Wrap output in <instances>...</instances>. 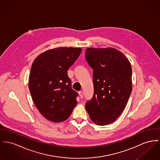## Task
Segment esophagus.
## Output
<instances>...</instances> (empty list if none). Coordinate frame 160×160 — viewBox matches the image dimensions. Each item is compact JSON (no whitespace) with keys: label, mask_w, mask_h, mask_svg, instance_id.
Segmentation results:
<instances>
[{"label":"esophagus","mask_w":160,"mask_h":160,"mask_svg":"<svg viewBox=\"0 0 160 160\" xmlns=\"http://www.w3.org/2000/svg\"><path fill=\"white\" fill-rule=\"evenodd\" d=\"M79 96L81 97V98H83V97H84V93H83L82 91L79 92Z\"/></svg>","instance_id":"34e87169"}]
</instances>
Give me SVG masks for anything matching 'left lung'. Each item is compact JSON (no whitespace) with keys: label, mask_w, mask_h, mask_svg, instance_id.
<instances>
[{"label":"left lung","mask_w":160,"mask_h":160,"mask_svg":"<svg viewBox=\"0 0 160 160\" xmlns=\"http://www.w3.org/2000/svg\"><path fill=\"white\" fill-rule=\"evenodd\" d=\"M85 57L93 69L94 87L85 108L96 124H111L121 114L131 94V65L124 54L112 48H88Z\"/></svg>","instance_id":"8db88e82"}]
</instances>
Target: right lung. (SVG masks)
<instances>
[{
  "instance_id": "right-lung-1",
  "label": "right lung",
  "mask_w": 160,
  "mask_h": 160,
  "mask_svg": "<svg viewBox=\"0 0 160 160\" xmlns=\"http://www.w3.org/2000/svg\"><path fill=\"white\" fill-rule=\"evenodd\" d=\"M82 52L80 48L59 47L44 52L34 61L29 78L32 101L47 119H67L77 104L78 93L67 74Z\"/></svg>"
}]
</instances>
